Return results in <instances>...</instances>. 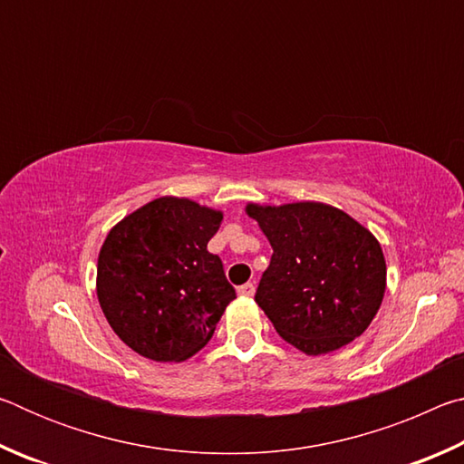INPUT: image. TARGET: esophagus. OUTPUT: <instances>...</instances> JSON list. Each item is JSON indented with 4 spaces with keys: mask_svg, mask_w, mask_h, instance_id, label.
I'll list each match as a JSON object with an SVG mask.
<instances>
[{
    "mask_svg": "<svg viewBox=\"0 0 464 464\" xmlns=\"http://www.w3.org/2000/svg\"><path fill=\"white\" fill-rule=\"evenodd\" d=\"M237 293H239L241 296H254V293H256L254 282H246V285L237 286Z\"/></svg>",
    "mask_w": 464,
    "mask_h": 464,
    "instance_id": "obj_1",
    "label": "esophagus"
}]
</instances>
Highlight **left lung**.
Wrapping results in <instances>:
<instances>
[{
	"label": "left lung",
	"mask_w": 464,
	"mask_h": 464,
	"mask_svg": "<svg viewBox=\"0 0 464 464\" xmlns=\"http://www.w3.org/2000/svg\"><path fill=\"white\" fill-rule=\"evenodd\" d=\"M246 210L274 249L256 303L282 340L319 356L362 335L387 285L374 235L343 210L321 202L247 204Z\"/></svg>",
	"instance_id": "1"
}]
</instances>
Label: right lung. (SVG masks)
Returning a JSON list of instances; mask_svg holds the SVG:
<instances>
[{
    "instance_id": "add662e5",
    "label": "right lung",
    "mask_w": 464,
    "mask_h": 464,
    "mask_svg": "<svg viewBox=\"0 0 464 464\" xmlns=\"http://www.w3.org/2000/svg\"><path fill=\"white\" fill-rule=\"evenodd\" d=\"M223 215L163 196L108 233L98 301L121 340L149 360L182 362L208 343L235 298L221 257L207 249Z\"/></svg>"
}]
</instances>
